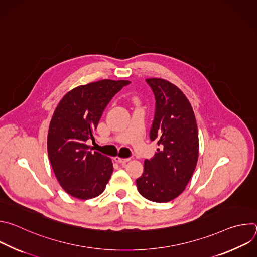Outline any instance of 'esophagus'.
<instances>
[{
  "mask_svg": "<svg viewBox=\"0 0 257 257\" xmlns=\"http://www.w3.org/2000/svg\"><path fill=\"white\" fill-rule=\"evenodd\" d=\"M115 161L117 163H119L120 165H125L127 162L130 161V159H124V158H120V157H116L115 158Z\"/></svg>",
  "mask_w": 257,
  "mask_h": 257,
  "instance_id": "esophagus-1",
  "label": "esophagus"
}]
</instances>
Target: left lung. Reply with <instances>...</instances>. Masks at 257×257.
<instances>
[{"label": "left lung", "mask_w": 257, "mask_h": 257, "mask_svg": "<svg viewBox=\"0 0 257 257\" xmlns=\"http://www.w3.org/2000/svg\"><path fill=\"white\" fill-rule=\"evenodd\" d=\"M156 96V115L150 138L158 141V153L144 161L136 180L139 193L154 202H168L185 190L199 155L198 128L192 105L175 84L148 78Z\"/></svg>", "instance_id": "obj_1"}]
</instances>
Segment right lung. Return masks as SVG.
Masks as SVG:
<instances>
[{
  "mask_svg": "<svg viewBox=\"0 0 257 257\" xmlns=\"http://www.w3.org/2000/svg\"><path fill=\"white\" fill-rule=\"evenodd\" d=\"M128 80L103 79L68 91L53 114L48 132V155L62 188L78 199L101 194L114 171L112 159L89 151L104 107Z\"/></svg>",
  "mask_w": 257,
  "mask_h": 257,
  "instance_id": "add662e5",
  "label": "right lung"
}]
</instances>
